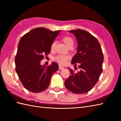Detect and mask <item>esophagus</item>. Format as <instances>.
Here are the masks:
<instances>
[{"label":"esophagus","instance_id":"obj_1","mask_svg":"<svg viewBox=\"0 0 121 121\" xmlns=\"http://www.w3.org/2000/svg\"><path fill=\"white\" fill-rule=\"evenodd\" d=\"M59 69H64V67L62 66H61V65H59Z\"/></svg>","mask_w":121,"mask_h":121}]
</instances>
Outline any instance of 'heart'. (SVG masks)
<instances>
[{
    "label": "heart",
    "mask_w": 121,
    "mask_h": 121,
    "mask_svg": "<svg viewBox=\"0 0 121 121\" xmlns=\"http://www.w3.org/2000/svg\"><path fill=\"white\" fill-rule=\"evenodd\" d=\"M62 41L69 48L71 47H72L74 45V41L73 39L72 38L69 37V36H64V37L62 38ZM56 44V42H53V43L52 44L51 46L52 49L54 48L55 47ZM69 56L68 55H59L54 58V60L56 62H57L59 64L63 65V64H65L66 63L67 61L69 59Z\"/></svg>",
    "instance_id": "1"
}]
</instances>
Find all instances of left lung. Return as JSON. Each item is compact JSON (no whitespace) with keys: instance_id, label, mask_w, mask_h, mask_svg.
I'll return each instance as SVG.
<instances>
[{"instance_id":"left-lung-1","label":"left lung","mask_w":121,"mask_h":121,"mask_svg":"<svg viewBox=\"0 0 121 121\" xmlns=\"http://www.w3.org/2000/svg\"><path fill=\"white\" fill-rule=\"evenodd\" d=\"M75 35L78 43L77 53L72 63L78 65L79 72L70 69L71 75L64 82L66 88L75 94L88 92L99 81L103 72L104 55L97 39L82 29L69 31ZM76 69L77 67L75 66Z\"/></svg>"}]
</instances>
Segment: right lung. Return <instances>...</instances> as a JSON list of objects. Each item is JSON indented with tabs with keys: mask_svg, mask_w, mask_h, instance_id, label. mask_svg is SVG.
<instances>
[{
	"mask_svg": "<svg viewBox=\"0 0 121 121\" xmlns=\"http://www.w3.org/2000/svg\"><path fill=\"white\" fill-rule=\"evenodd\" d=\"M60 30L52 31L43 27L35 28L22 36L15 58V70L19 80L27 90L41 92L48 87L58 64L52 62L42 66L44 55L50 52L51 46Z\"/></svg>",
	"mask_w": 121,
	"mask_h": 121,
	"instance_id": "obj_1",
	"label": "right lung"
}]
</instances>
